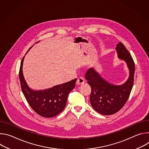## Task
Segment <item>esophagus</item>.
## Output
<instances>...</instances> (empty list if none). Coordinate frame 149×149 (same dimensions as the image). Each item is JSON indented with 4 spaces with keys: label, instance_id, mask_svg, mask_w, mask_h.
Returning a JSON list of instances; mask_svg holds the SVG:
<instances>
[{
    "label": "esophagus",
    "instance_id": "1",
    "mask_svg": "<svg viewBox=\"0 0 149 149\" xmlns=\"http://www.w3.org/2000/svg\"><path fill=\"white\" fill-rule=\"evenodd\" d=\"M84 82H85L84 79L83 78H82V77H79V78H78L77 79V84H78V85H81V84H84Z\"/></svg>",
    "mask_w": 149,
    "mask_h": 149
}]
</instances>
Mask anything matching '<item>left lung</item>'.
Instances as JSON below:
<instances>
[{"label":"left lung","instance_id":"8db88e82","mask_svg":"<svg viewBox=\"0 0 149 149\" xmlns=\"http://www.w3.org/2000/svg\"><path fill=\"white\" fill-rule=\"evenodd\" d=\"M116 50L118 58L126 62L130 71L129 78L124 84H110L93 68L88 69L85 75L91 88L90 100L92 107L102 115H112L120 110L129 99L133 86L135 64L133 58L121 42L117 44Z\"/></svg>","mask_w":149,"mask_h":149}]
</instances>
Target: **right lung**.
Segmentation results:
<instances>
[{"label":"right lung","mask_w":149,"mask_h":149,"mask_svg":"<svg viewBox=\"0 0 149 149\" xmlns=\"http://www.w3.org/2000/svg\"><path fill=\"white\" fill-rule=\"evenodd\" d=\"M24 57L20 63L19 75L21 89L27 102L33 110L42 117L50 118L56 116L65 107L69 93L74 88L77 78L47 90L33 91L28 87L23 75Z\"/></svg>","instance_id":"obj_1"}]
</instances>
